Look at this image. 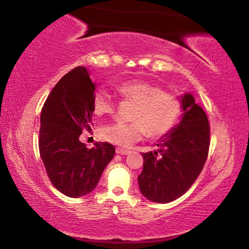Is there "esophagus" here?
Returning a JSON list of instances; mask_svg holds the SVG:
<instances>
[{"instance_id":"esophagus-1","label":"esophagus","mask_w":249,"mask_h":249,"mask_svg":"<svg viewBox=\"0 0 249 249\" xmlns=\"http://www.w3.org/2000/svg\"><path fill=\"white\" fill-rule=\"evenodd\" d=\"M116 154H119V155H128L130 151L129 150H127V149H123V148H120V147H117L116 148Z\"/></svg>"}]
</instances>
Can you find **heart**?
<instances>
[{
	"label": "heart",
	"mask_w": 249,
	"mask_h": 249,
	"mask_svg": "<svg viewBox=\"0 0 249 249\" xmlns=\"http://www.w3.org/2000/svg\"><path fill=\"white\" fill-rule=\"evenodd\" d=\"M116 92L123 101L134 103L130 119L133 122L117 121L100 129L102 140L121 147H129L147 134L159 138L170 132L182 111L179 96L163 91L161 87L138 80L120 83ZM92 109L96 116L113 114L116 103L104 90H98L92 98Z\"/></svg>",
	"instance_id": "b5f03b06"
}]
</instances>
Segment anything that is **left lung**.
I'll return each instance as SVG.
<instances>
[{"label": "left lung", "instance_id": "8db88e82", "mask_svg": "<svg viewBox=\"0 0 249 249\" xmlns=\"http://www.w3.org/2000/svg\"><path fill=\"white\" fill-rule=\"evenodd\" d=\"M181 101L184 113L180 124L159 141L157 150L142 154L140 190L157 203H168L184 195L201 174L209 155L208 116L191 94Z\"/></svg>", "mask_w": 249, "mask_h": 249}]
</instances>
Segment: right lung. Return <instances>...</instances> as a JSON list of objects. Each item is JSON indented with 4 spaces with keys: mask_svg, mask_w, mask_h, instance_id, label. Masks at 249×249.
I'll return each mask as SVG.
<instances>
[{
    "mask_svg": "<svg viewBox=\"0 0 249 249\" xmlns=\"http://www.w3.org/2000/svg\"><path fill=\"white\" fill-rule=\"evenodd\" d=\"M94 90L87 68L77 67L59 80L41 109L40 157L50 182L70 197L93 191L115 154L109 142H100L88 148L80 142L83 130L90 132L93 125Z\"/></svg>",
    "mask_w": 249,
    "mask_h": 249,
    "instance_id": "1",
    "label": "right lung"
}]
</instances>
